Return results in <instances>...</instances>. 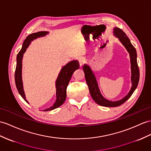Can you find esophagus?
Masks as SVG:
<instances>
[{
  "instance_id": "1",
  "label": "esophagus",
  "mask_w": 151,
  "mask_h": 151,
  "mask_svg": "<svg viewBox=\"0 0 151 151\" xmlns=\"http://www.w3.org/2000/svg\"><path fill=\"white\" fill-rule=\"evenodd\" d=\"M78 61H79V65H80V67H82V66L84 63V58L80 57L78 59Z\"/></svg>"
}]
</instances>
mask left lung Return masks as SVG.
<instances>
[{"mask_svg":"<svg viewBox=\"0 0 151 151\" xmlns=\"http://www.w3.org/2000/svg\"><path fill=\"white\" fill-rule=\"evenodd\" d=\"M114 35L118 38L120 42L126 48L127 52L129 53L131 60V82L132 86L129 92L123 99L116 101H110L106 99L100 92L98 84L95 78L94 73L88 65L84 64L83 66V71L85 76L86 81L89 88V91L91 97L97 104L105 106V107H116L124 104L128 99L131 96L134 90L137 88L139 79V72L137 63V54L135 48L132 45L129 39L125 34V32L118 27L114 28Z\"/></svg>","mask_w":151,"mask_h":151,"instance_id":"obj_1","label":"left lung"}]
</instances>
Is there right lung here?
I'll use <instances>...</instances> for the list:
<instances>
[{"label": "right lung", "mask_w": 151, "mask_h": 151, "mask_svg": "<svg viewBox=\"0 0 151 151\" xmlns=\"http://www.w3.org/2000/svg\"><path fill=\"white\" fill-rule=\"evenodd\" d=\"M49 32L47 31H40L38 32L32 33L29 35L24 40L23 43L22 47L20 52L17 54V66L15 70V73H14V79H15V84L17 90L20 95L27 103L29 102L25 99V95L24 93L23 83L22 79V58L23 55L27 50V48L30 45L31 41L40 38L42 36H45ZM79 63L78 61L73 60L69 62L64 67H62L61 71L59 73L58 78L56 81V99L53 106L49 108L44 109L43 111H50L60 107L61 105L64 103V102L67 97V88L73 72L76 70L79 69Z\"/></svg>", "instance_id": "add662e5"}]
</instances>
